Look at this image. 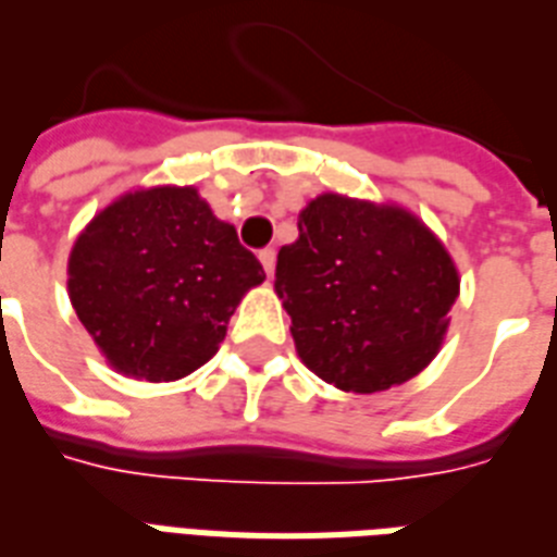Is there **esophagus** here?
Returning <instances> with one entry per match:
<instances>
[{
  "mask_svg": "<svg viewBox=\"0 0 557 557\" xmlns=\"http://www.w3.org/2000/svg\"><path fill=\"white\" fill-rule=\"evenodd\" d=\"M258 258H261L267 275H273V270H275V249H261V252H258Z\"/></svg>",
  "mask_w": 557,
  "mask_h": 557,
  "instance_id": "34e87169",
  "label": "esophagus"
}]
</instances>
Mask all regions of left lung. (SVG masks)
<instances>
[{"label": "left lung", "instance_id": "obj_1", "mask_svg": "<svg viewBox=\"0 0 557 557\" xmlns=\"http://www.w3.org/2000/svg\"><path fill=\"white\" fill-rule=\"evenodd\" d=\"M446 246L405 208L323 194L282 246L275 294L302 363L323 382L379 393L422 373L458 299Z\"/></svg>", "mask_w": 557, "mask_h": 557}]
</instances>
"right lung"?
<instances>
[{
	"mask_svg": "<svg viewBox=\"0 0 557 557\" xmlns=\"http://www.w3.org/2000/svg\"><path fill=\"white\" fill-rule=\"evenodd\" d=\"M261 261L194 187L120 196L70 252V302L116 373L175 382L211 361Z\"/></svg>",
	"mask_w": 557,
	"mask_h": 557,
	"instance_id": "1",
	"label": "right lung"
}]
</instances>
